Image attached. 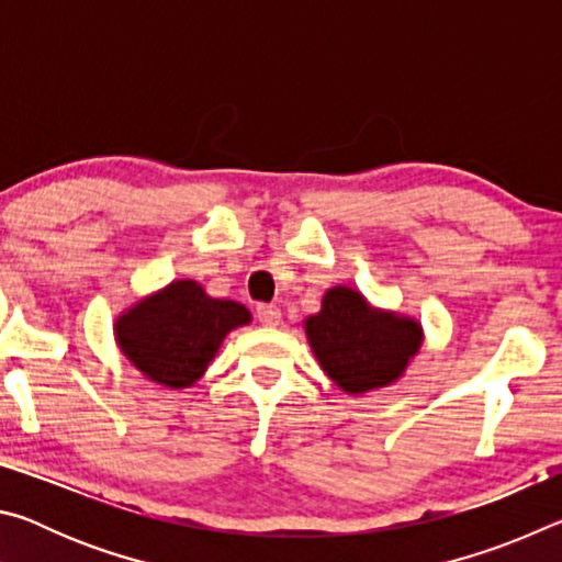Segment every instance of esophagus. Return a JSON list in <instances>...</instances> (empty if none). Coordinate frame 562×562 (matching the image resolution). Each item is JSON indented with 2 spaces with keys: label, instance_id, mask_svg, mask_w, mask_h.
Returning <instances> with one entry per match:
<instances>
[{
  "label": "esophagus",
  "instance_id": "1",
  "mask_svg": "<svg viewBox=\"0 0 562 562\" xmlns=\"http://www.w3.org/2000/svg\"><path fill=\"white\" fill-rule=\"evenodd\" d=\"M255 315H258V319L262 322L265 327L280 325V319H282V312H280L278 304H258V310H255Z\"/></svg>",
  "mask_w": 562,
  "mask_h": 562
}]
</instances>
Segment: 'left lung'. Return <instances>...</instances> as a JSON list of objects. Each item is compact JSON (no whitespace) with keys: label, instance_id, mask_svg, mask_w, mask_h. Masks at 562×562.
I'll return each mask as SVG.
<instances>
[{"label":"left lung","instance_id":"left-lung-1","mask_svg":"<svg viewBox=\"0 0 562 562\" xmlns=\"http://www.w3.org/2000/svg\"><path fill=\"white\" fill-rule=\"evenodd\" d=\"M304 327L322 369L349 394L394 382L422 347L414 319L369 310L364 297L347 288L329 290L319 315Z\"/></svg>","mask_w":562,"mask_h":562}]
</instances>
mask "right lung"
<instances>
[{
	"instance_id": "add662e5",
	"label": "right lung",
	"mask_w": 562,
	"mask_h": 562,
	"mask_svg": "<svg viewBox=\"0 0 562 562\" xmlns=\"http://www.w3.org/2000/svg\"><path fill=\"white\" fill-rule=\"evenodd\" d=\"M247 322L243 304L213 300L201 284L180 280L128 310L116 322V339L146 376L180 389L205 372L227 331Z\"/></svg>"
}]
</instances>
